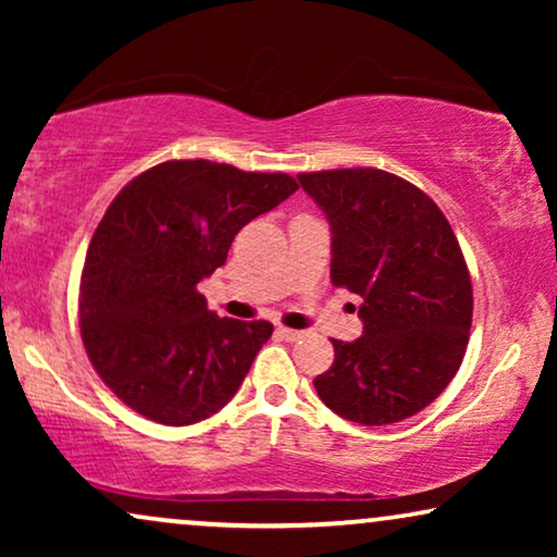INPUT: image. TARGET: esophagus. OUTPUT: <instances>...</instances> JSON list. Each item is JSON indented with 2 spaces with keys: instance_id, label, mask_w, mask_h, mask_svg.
<instances>
[{
  "instance_id": "1",
  "label": "esophagus",
  "mask_w": 557,
  "mask_h": 557,
  "mask_svg": "<svg viewBox=\"0 0 557 557\" xmlns=\"http://www.w3.org/2000/svg\"><path fill=\"white\" fill-rule=\"evenodd\" d=\"M278 337H284L286 342H296V339H301L304 334L301 332H296V330H288V326H278Z\"/></svg>"
}]
</instances>
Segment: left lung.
Segmentation results:
<instances>
[{
    "label": "left lung",
    "mask_w": 557,
    "mask_h": 557,
    "mask_svg": "<svg viewBox=\"0 0 557 557\" xmlns=\"http://www.w3.org/2000/svg\"><path fill=\"white\" fill-rule=\"evenodd\" d=\"M299 185L330 220L332 284L362 299V337L332 339L314 387L362 425L416 416L463 360L474 294L459 240L429 195L391 172H304Z\"/></svg>",
    "instance_id": "1"
}]
</instances>
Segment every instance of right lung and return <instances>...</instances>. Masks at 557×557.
Returning <instances> with one entry per match:
<instances>
[{
  "instance_id": "1",
  "label": "right lung",
  "mask_w": 557,
  "mask_h": 557,
  "mask_svg": "<svg viewBox=\"0 0 557 557\" xmlns=\"http://www.w3.org/2000/svg\"><path fill=\"white\" fill-rule=\"evenodd\" d=\"M288 174L174 159L109 205L81 276V334L106 385L164 425L218 413L238 393L271 322L220 319L197 292L238 231L294 195Z\"/></svg>"
}]
</instances>
